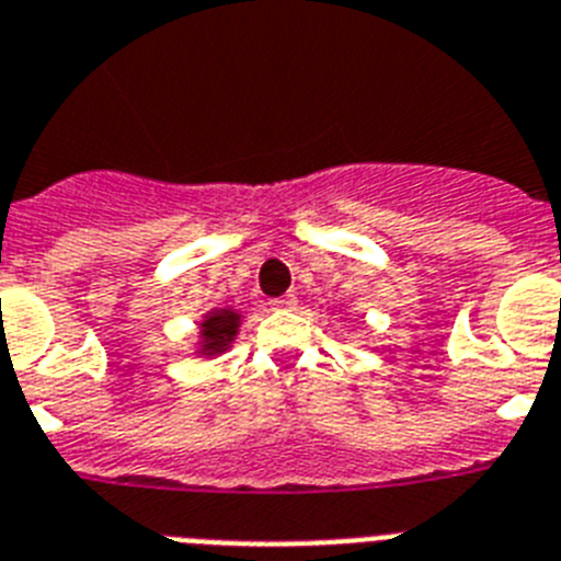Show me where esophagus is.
I'll return each instance as SVG.
<instances>
[{
  "label": "esophagus",
  "instance_id": "obj_1",
  "mask_svg": "<svg viewBox=\"0 0 561 561\" xmlns=\"http://www.w3.org/2000/svg\"><path fill=\"white\" fill-rule=\"evenodd\" d=\"M272 306H275V309H295V306H298V298H295V295H284V298L272 300Z\"/></svg>",
  "mask_w": 561,
  "mask_h": 561
}]
</instances>
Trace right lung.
I'll list each match as a JSON object with an SVG mask.
<instances>
[{
	"label": "right lung",
	"mask_w": 561,
	"mask_h": 561,
	"mask_svg": "<svg viewBox=\"0 0 561 561\" xmlns=\"http://www.w3.org/2000/svg\"><path fill=\"white\" fill-rule=\"evenodd\" d=\"M238 327H241V314L234 309H215L207 318L201 320V340H198V354H207V357H215V354H224L229 348V343L238 334Z\"/></svg>",
	"instance_id": "add662e5"
}]
</instances>
